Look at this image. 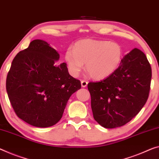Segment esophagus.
<instances>
[{
  "label": "esophagus",
  "instance_id": "esophagus-1",
  "mask_svg": "<svg viewBox=\"0 0 159 159\" xmlns=\"http://www.w3.org/2000/svg\"><path fill=\"white\" fill-rule=\"evenodd\" d=\"M87 84L88 82L87 81H85V80H82L81 81V85L82 87H86L87 86Z\"/></svg>",
  "mask_w": 159,
  "mask_h": 159
}]
</instances>
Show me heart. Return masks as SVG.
<instances>
[{
    "instance_id": "heart-1",
    "label": "heart",
    "mask_w": 159,
    "mask_h": 159,
    "mask_svg": "<svg viewBox=\"0 0 159 159\" xmlns=\"http://www.w3.org/2000/svg\"><path fill=\"white\" fill-rule=\"evenodd\" d=\"M123 48L117 43L87 39L80 40L65 53L69 72L77 77L84 67L90 77L102 80L114 73L123 58Z\"/></svg>"
}]
</instances>
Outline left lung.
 Here are the masks:
<instances>
[{"mask_svg": "<svg viewBox=\"0 0 159 159\" xmlns=\"http://www.w3.org/2000/svg\"><path fill=\"white\" fill-rule=\"evenodd\" d=\"M151 80V67L146 56L139 49H133L110 76L88 84L95 121L107 129L130 121L147 101Z\"/></svg>", "mask_w": 159, "mask_h": 159, "instance_id": "left-lung-1", "label": "left lung"}]
</instances>
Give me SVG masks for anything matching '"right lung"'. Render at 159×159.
I'll list each match as a JSON object with an SVG mask.
<instances>
[{"label":"right lung","instance_id":"right-lung-1","mask_svg":"<svg viewBox=\"0 0 159 159\" xmlns=\"http://www.w3.org/2000/svg\"><path fill=\"white\" fill-rule=\"evenodd\" d=\"M48 43L34 40L19 52L7 75L6 90L19 118L36 127H49L62 118L71 95L81 83L68 72L65 62Z\"/></svg>","mask_w":159,"mask_h":159}]
</instances>
